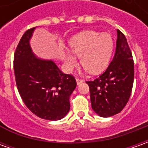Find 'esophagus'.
I'll list each match as a JSON object with an SVG mask.
<instances>
[{
	"label": "esophagus",
	"instance_id": "1",
	"mask_svg": "<svg viewBox=\"0 0 148 148\" xmlns=\"http://www.w3.org/2000/svg\"><path fill=\"white\" fill-rule=\"evenodd\" d=\"M84 81H83L82 79H81V78H78L77 77V85H80L81 83H82Z\"/></svg>",
	"mask_w": 148,
	"mask_h": 148
}]
</instances>
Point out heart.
Here are the masks:
<instances>
[{
    "label": "heart",
    "mask_w": 148,
    "mask_h": 148,
    "mask_svg": "<svg viewBox=\"0 0 148 148\" xmlns=\"http://www.w3.org/2000/svg\"><path fill=\"white\" fill-rule=\"evenodd\" d=\"M72 53L81 57L83 67L91 74L103 71L110 62L114 50V41L109 34L95 31L82 32L69 41ZM66 66L68 70L77 64V59L72 54L65 55Z\"/></svg>",
    "instance_id": "1"
}]
</instances>
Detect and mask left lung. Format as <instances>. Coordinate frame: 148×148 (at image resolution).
<instances>
[{
  "label": "left lung",
  "mask_w": 148,
  "mask_h": 148,
  "mask_svg": "<svg viewBox=\"0 0 148 148\" xmlns=\"http://www.w3.org/2000/svg\"><path fill=\"white\" fill-rule=\"evenodd\" d=\"M115 54L106 71L94 81L86 82L93 110L101 117L119 114L127 105L134 79L132 52L124 34L117 29Z\"/></svg>",
  "instance_id": "8db88e82"
}]
</instances>
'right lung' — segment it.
Returning a JSON list of instances; mask_svg holds the SVG:
<instances>
[{
    "instance_id": "add662e5",
    "label": "right lung",
    "mask_w": 148,
    "mask_h": 148,
    "mask_svg": "<svg viewBox=\"0 0 148 148\" xmlns=\"http://www.w3.org/2000/svg\"><path fill=\"white\" fill-rule=\"evenodd\" d=\"M34 29L26 30L15 49V82L21 99L33 114L43 119L59 120L70 110L69 98L77 82L53 61L38 58L32 53L29 39Z\"/></svg>"
}]
</instances>
